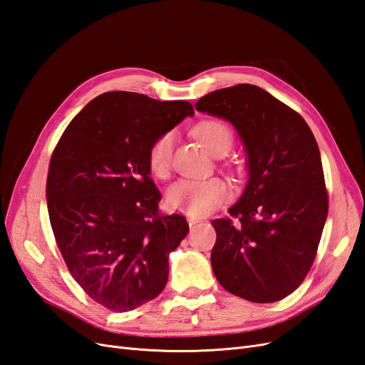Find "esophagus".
Here are the masks:
<instances>
[{"label": "esophagus", "mask_w": 365, "mask_h": 365, "mask_svg": "<svg viewBox=\"0 0 365 365\" xmlns=\"http://www.w3.org/2000/svg\"><path fill=\"white\" fill-rule=\"evenodd\" d=\"M187 222H189V225L192 227V225H195V224L200 222V219L195 217V216H187Z\"/></svg>", "instance_id": "1"}]
</instances>
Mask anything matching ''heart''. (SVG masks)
<instances>
[{
  "instance_id": "1",
  "label": "heart",
  "mask_w": 365,
  "mask_h": 365,
  "mask_svg": "<svg viewBox=\"0 0 365 365\" xmlns=\"http://www.w3.org/2000/svg\"><path fill=\"white\" fill-rule=\"evenodd\" d=\"M195 137L213 155H224L233 145V132L220 120H204L193 129ZM173 132L168 130L158 135L149 148V168L161 180L169 178L173 155ZM231 196V189L222 178L181 180L168 192V204L190 216H204L225 204Z\"/></svg>"
}]
</instances>
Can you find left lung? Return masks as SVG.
<instances>
[{"instance_id":"1","label":"left lung","mask_w":365,"mask_h":365,"mask_svg":"<svg viewBox=\"0 0 365 365\" xmlns=\"http://www.w3.org/2000/svg\"><path fill=\"white\" fill-rule=\"evenodd\" d=\"M195 108L231 121L248 153L244 195L230 217L212 220L213 272L233 295L279 302L311 271L329 212L317 140L300 114L256 85L222 88Z\"/></svg>"}]
</instances>
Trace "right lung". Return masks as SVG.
Listing matches in <instances>:
<instances>
[{
  "label": "right lung",
  "mask_w": 365,
  "mask_h": 365,
  "mask_svg": "<svg viewBox=\"0 0 365 365\" xmlns=\"http://www.w3.org/2000/svg\"><path fill=\"white\" fill-rule=\"evenodd\" d=\"M193 114L185 101L103 93L71 120L53 150L47 207L54 239L77 284L109 311L137 309L168 283L169 254L189 224L160 213L149 148Z\"/></svg>",
  "instance_id": "add662e5"
}]
</instances>
